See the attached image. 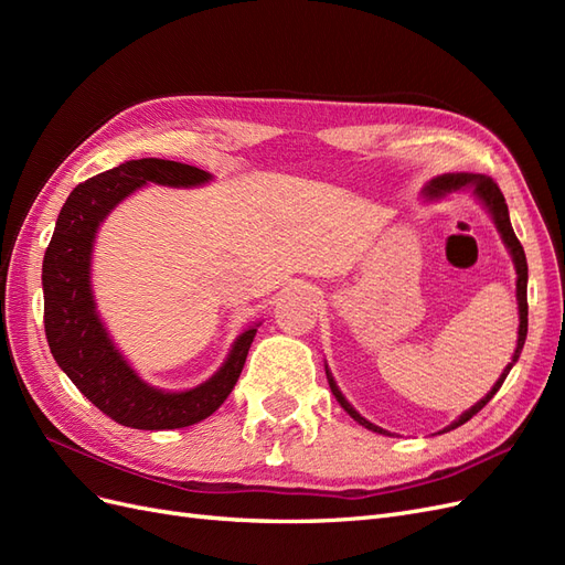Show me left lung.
I'll use <instances>...</instances> for the list:
<instances>
[{"instance_id": "8db88e82", "label": "left lung", "mask_w": 565, "mask_h": 565, "mask_svg": "<svg viewBox=\"0 0 565 565\" xmlns=\"http://www.w3.org/2000/svg\"><path fill=\"white\" fill-rule=\"evenodd\" d=\"M459 188H473V193L483 200L488 212H490L492 218H494V224H498V228H500V233H502L504 245L509 247L511 256H514V266H516V276H519V280H516V299H519V320H521V324H519V341H516L514 358H511V363L504 367V372H502V377L498 380V384L492 386V391L488 393V396H486L483 401H478V403H476L471 409H467V413L461 415L457 422H452L450 429H457V426L469 422L476 413H481V409L490 403V398L494 396V393L500 391V386L504 384L511 365H514V363L519 361L521 349H523V344H525V334H527V262H525L523 245L519 243V237H516L514 228H511L509 210H507V202H504V195H502V191H500V185L494 183L490 177H486V174H446V177L434 179L429 185H426V193H429L431 198H440V195H446V193L459 191ZM324 372H328V367H324ZM328 380H330V388H332V393H334V398L339 401V405L344 407L347 413H349L358 424H363L365 429H372V431H377V434H386L384 429H380V426L370 424L365 417H361V415L355 413V409L349 405V401H347L344 396H341V391L337 388V384H334L330 372H328ZM450 429H446V431H450Z\"/></svg>"}]
</instances>
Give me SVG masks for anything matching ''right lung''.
Masks as SVG:
<instances>
[{
  "label": "right lung",
  "instance_id": "right-lung-1",
  "mask_svg": "<svg viewBox=\"0 0 565 565\" xmlns=\"http://www.w3.org/2000/svg\"><path fill=\"white\" fill-rule=\"evenodd\" d=\"M146 181L162 185H198L210 174L172 160H129L79 183L67 195L56 231L44 252V332L51 355L73 384L100 413L131 429H181L210 417L228 398L256 328L245 330L233 344L228 361L198 388L167 393L143 384L117 353L96 316L89 285L92 245L100 221Z\"/></svg>",
  "mask_w": 565,
  "mask_h": 565
}]
</instances>
